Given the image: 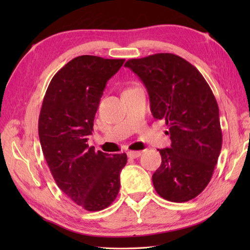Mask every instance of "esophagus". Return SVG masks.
<instances>
[{
	"mask_svg": "<svg viewBox=\"0 0 250 250\" xmlns=\"http://www.w3.org/2000/svg\"><path fill=\"white\" fill-rule=\"evenodd\" d=\"M126 155H128V157L131 158V159H136V158H139L141 156V151L130 150V151L126 152Z\"/></svg>",
	"mask_w": 250,
	"mask_h": 250,
	"instance_id": "esophagus-1",
	"label": "esophagus"
}]
</instances>
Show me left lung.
<instances>
[{"mask_svg":"<svg viewBox=\"0 0 250 250\" xmlns=\"http://www.w3.org/2000/svg\"><path fill=\"white\" fill-rule=\"evenodd\" d=\"M149 94L156 119L166 120L171 147L158 149L161 166L152 175L157 193L171 202L194 199L210 182L222 144L219 108L202 74L173 54L125 62Z\"/></svg>","mask_w":250,"mask_h":250,"instance_id":"1","label":"left lung"}]
</instances>
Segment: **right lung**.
<instances>
[{
    "label": "right lung",
    "instance_id": "obj_1",
    "mask_svg": "<svg viewBox=\"0 0 250 250\" xmlns=\"http://www.w3.org/2000/svg\"><path fill=\"white\" fill-rule=\"evenodd\" d=\"M125 59L79 56L63 66L47 88L39 135L55 182L68 198L89 211L108 207L119 192L126 155L110 156L87 144L100 100Z\"/></svg>",
    "mask_w": 250,
    "mask_h": 250
}]
</instances>
